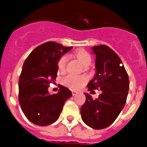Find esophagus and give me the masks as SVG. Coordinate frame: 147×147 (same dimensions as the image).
<instances>
[{
  "mask_svg": "<svg viewBox=\"0 0 147 147\" xmlns=\"http://www.w3.org/2000/svg\"><path fill=\"white\" fill-rule=\"evenodd\" d=\"M71 93H72V95H73V96L76 95L77 93H77V92H76V91H75V90H72V92H71Z\"/></svg>",
  "mask_w": 147,
  "mask_h": 147,
  "instance_id": "34e87169",
  "label": "esophagus"
}]
</instances>
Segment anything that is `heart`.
<instances>
[{
    "mask_svg": "<svg viewBox=\"0 0 147 147\" xmlns=\"http://www.w3.org/2000/svg\"><path fill=\"white\" fill-rule=\"evenodd\" d=\"M76 57L80 61V62L85 66H87L90 64L91 61V57L90 54L84 50H79L75 53ZM68 57L66 55H63L60 57L57 61V68L59 71H64L66 67ZM86 77L82 76H76L73 74H68L66 76L64 77L62 82L63 83L67 86L68 87L71 89H78L86 82Z\"/></svg>",
    "mask_w": 147,
    "mask_h": 147,
    "instance_id": "heart-1",
    "label": "heart"
}]
</instances>
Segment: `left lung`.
<instances>
[{
    "instance_id": "left-lung-1",
    "label": "left lung",
    "mask_w": 147,
    "mask_h": 147,
    "mask_svg": "<svg viewBox=\"0 0 147 147\" xmlns=\"http://www.w3.org/2000/svg\"><path fill=\"white\" fill-rule=\"evenodd\" d=\"M96 55V74L88 83L89 91L100 90L102 93L93 100L85 93L86 102L81 107L85 124L94 129L107 128L118 118L125 104L129 93V79L121 60L106 45L93 47Z\"/></svg>"
}]
</instances>
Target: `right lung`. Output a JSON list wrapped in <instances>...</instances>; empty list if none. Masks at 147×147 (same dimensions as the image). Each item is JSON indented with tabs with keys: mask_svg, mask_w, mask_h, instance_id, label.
I'll return each mask as SVG.
<instances>
[{
	"mask_svg": "<svg viewBox=\"0 0 147 147\" xmlns=\"http://www.w3.org/2000/svg\"><path fill=\"white\" fill-rule=\"evenodd\" d=\"M71 48L47 42L35 48L24 62L18 81V100L26 118L35 125L55 122L65 102L72 95L61 85L57 93L51 95L48 92L49 84L57 76L58 60Z\"/></svg>",
	"mask_w": 147,
	"mask_h": 147,
	"instance_id": "1",
	"label": "right lung"
}]
</instances>
